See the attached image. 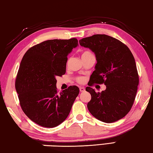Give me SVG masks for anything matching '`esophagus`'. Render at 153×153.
Here are the masks:
<instances>
[{
	"mask_svg": "<svg viewBox=\"0 0 153 153\" xmlns=\"http://www.w3.org/2000/svg\"><path fill=\"white\" fill-rule=\"evenodd\" d=\"M80 89V92H84L85 91V87H82V86H80V87L79 88Z\"/></svg>",
	"mask_w": 153,
	"mask_h": 153,
	"instance_id": "esophagus-1",
	"label": "esophagus"
}]
</instances>
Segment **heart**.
I'll return each mask as SVG.
<instances>
[{
  "mask_svg": "<svg viewBox=\"0 0 153 153\" xmlns=\"http://www.w3.org/2000/svg\"><path fill=\"white\" fill-rule=\"evenodd\" d=\"M91 54L90 52H88V51H85V52H84V53H83L82 54V56H85V55H86V54ZM77 81L79 82H80V83H82L83 82L85 81V79L83 77H79L77 79Z\"/></svg>",
  "mask_w": 153,
  "mask_h": 153,
  "instance_id": "1",
  "label": "heart"
}]
</instances>
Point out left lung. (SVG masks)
I'll return each mask as SVG.
<instances>
[{
	"mask_svg": "<svg viewBox=\"0 0 153 153\" xmlns=\"http://www.w3.org/2000/svg\"><path fill=\"white\" fill-rule=\"evenodd\" d=\"M79 43L96 56L97 63L91 76L90 85L104 83L106 87L101 93H96L89 86L86 88L91 95L87 104L89 112L106 123L121 119L131 109L139 85L133 55L127 46L106 34L86 37Z\"/></svg>",
	"mask_w": 153,
	"mask_h": 153,
	"instance_id": "left-lung-1",
	"label": "left lung"
}]
</instances>
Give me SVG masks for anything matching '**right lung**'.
Instances as JSON below:
<instances>
[{"instance_id": "1", "label": "right lung", "mask_w": 153, "mask_h": 153, "mask_svg": "<svg viewBox=\"0 0 153 153\" xmlns=\"http://www.w3.org/2000/svg\"><path fill=\"white\" fill-rule=\"evenodd\" d=\"M78 40H48L30 48L21 60L15 81L25 114L40 126L53 128L67 119L79 93L76 86L58 93L57 76L66 73L68 54Z\"/></svg>"}]
</instances>
